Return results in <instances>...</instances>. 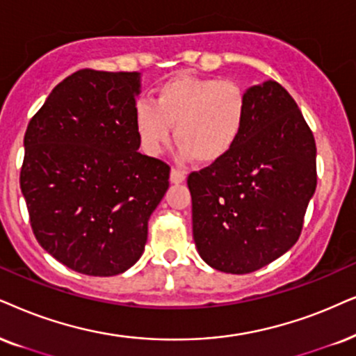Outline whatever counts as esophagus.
Segmentation results:
<instances>
[{
  "mask_svg": "<svg viewBox=\"0 0 356 356\" xmlns=\"http://www.w3.org/2000/svg\"><path fill=\"white\" fill-rule=\"evenodd\" d=\"M184 181H186V174H184L182 170H179V169H175V168L170 169V182H172V184H181Z\"/></svg>",
  "mask_w": 356,
  "mask_h": 356,
  "instance_id": "34e87169",
  "label": "esophagus"
}]
</instances>
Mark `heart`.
Returning a JSON list of instances; mask_svg holds the SVG:
<instances>
[{
    "mask_svg": "<svg viewBox=\"0 0 356 356\" xmlns=\"http://www.w3.org/2000/svg\"><path fill=\"white\" fill-rule=\"evenodd\" d=\"M245 88L232 80L181 74L156 88L154 103L134 106V128L146 154L157 156L172 138L182 159L215 164L238 145L248 121Z\"/></svg>",
    "mask_w": 356,
    "mask_h": 356,
    "instance_id": "1",
    "label": "heart"
}]
</instances>
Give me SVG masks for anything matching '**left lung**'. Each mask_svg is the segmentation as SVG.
I'll return each instance as SVG.
<instances>
[{
    "label": "left lung",
    "instance_id": "obj_1",
    "mask_svg": "<svg viewBox=\"0 0 356 356\" xmlns=\"http://www.w3.org/2000/svg\"><path fill=\"white\" fill-rule=\"evenodd\" d=\"M246 95L238 145L187 179L199 254L232 274L253 273L296 245L317 186L316 139L294 98L273 80Z\"/></svg>",
    "mask_w": 356,
    "mask_h": 356
}]
</instances>
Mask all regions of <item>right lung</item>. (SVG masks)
Returning a JSON list of instances; mask_svg holds the SVG:
<instances>
[{
	"label": "right lung",
	"mask_w": 356,
	"mask_h": 356,
	"mask_svg": "<svg viewBox=\"0 0 356 356\" xmlns=\"http://www.w3.org/2000/svg\"><path fill=\"white\" fill-rule=\"evenodd\" d=\"M138 72L77 70L24 134L19 184L35 240L88 276L121 274L141 258L169 187V165L138 152Z\"/></svg>",
	"instance_id": "right-lung-1"
}]
</instances>
